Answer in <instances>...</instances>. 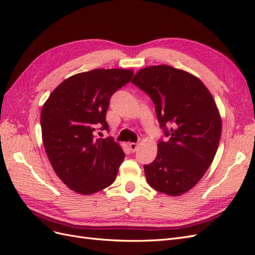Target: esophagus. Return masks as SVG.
<instances>
[{
  "label": "esophagus",
  "mask_w": 255,
  "mask_h": 255,
  "mask_svg": "<svg viewBox=\"0 0 255 255\" xmlns=\"http://www.w3.org/2000/svg\"><path fill=\"white\" fill-rule=\"evenodd\" d=\"M128 146H129L130 151H132V152H135V151L137 150V148H138V144H137V143H135V142H130V143H128Z\"/></svg>",
  "instance_id": "34e87169"
}]
</instances>
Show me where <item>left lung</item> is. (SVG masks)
I'll return each mask as SVG.
<instances>
[{"instance_id":"obj_1","label":"left lung","mask_w":255,"mask_h":255,"mask_svg":"<svg viewBox=\"0 0 255 255\" xmlns=\"http://www.w3.org/2000/svg\"><path fill=\"white\" fill-rule=\"evenodd\" d=\"M132 83L155 105L168 140L144 165L150 186L168 196L187 192L202 179L217 152L221 117L212 94L197 76L167 65L145 67Z\"/></svg>"}]
</instances>
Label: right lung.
I'll list each match as a JSON object with an SVG mask.
<instances>
[{
  "label": "right lung",
  "mask_w": 255,
  "mask_h": 255,
  "mask_svg": "<svg viewBox=\"0 0 255 255\" xmlns=\"http://www.w3.org/2000/svg\"><path fill=\"white\" fill-rule=\"evenodd\" d=\"M126 69H95L74 74L52 91L42 106V142L59 179L71 190L91 195L113 184L125 152L112 137H95L107 129L111 97L132 80Z\"/></svg>",
  "instance_id": "obj_1"
}]
</instances>
